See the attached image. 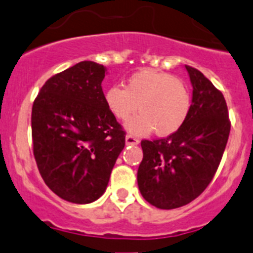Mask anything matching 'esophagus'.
Returning <instances> with one entry per match:
<instances>
[{
  "label": "esophagus",
  "mask_w": 253,
  "mask_h": 253,
  "mask_svg": "<svg viewBox=\"0 0 253 253\" xmlns=\"http://www.w3.org/2000/svg\"><path fill=\"white\" fill-rule=\"evenodd\" d=\"M140 142V140L137 137H135L133 135H127L126 136V145H137Z\"/></svg>",
  "instance_id": "34e87169"
}]
</instances>
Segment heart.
<instances>
[{"label": "heart", "mask_w": 253, "mask_h": 253, "mask_svg": "<svg viewBox=\"0 0 253 253\" xmlns=\"http://www.w3.org/2000/svg\"><path fill=\"white\" fill-rule=\"evenodd\" d=\"M104 100L121 122L129 120L139 107L141 113L127 124L135 135H148L154 129L159 136L172 135L183 126L191 111L187 85L173 75L151 69L131 75L125 87L107 89Z\"/></svg>", "instance_id": "heart-1"}]
</instances>
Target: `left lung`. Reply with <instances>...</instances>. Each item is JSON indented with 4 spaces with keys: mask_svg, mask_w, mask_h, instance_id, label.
<instances>
[{
    "mask_svg": "<svg viewBox=\"0 0 253 253\" xmlns=\"http://www.w3.org/2000/svg\"><path fill=\"white\" fill-rule=\"evenodd\" d=\"M192 83L187 121L172 135L142 140L139 190L149 204L175 209L199 197L212 181L227 146L230 121L227 102L203 72L186 65Z\"/></svg>",
    "mask_w": 253,
    "mask_h": 253,
    "instance_id": "left-lung-1",
    "label": "left lung"
}]
</instances>
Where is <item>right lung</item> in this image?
Masks as SVG:
<instances>
[{"mask_svg":"<svg viewBox=\"0 0 253 253\" xmlns=\"http://www.w3.org/2000/svg\"><path fill=\"white\" fill-rule=\"evenodd\" d=\"M105 67L83 61L45 81L33 103V154L61 199L89 204L107 188L126 132L105 104Z\"/></svg>","mask_w":253,"mask_h":253,"instance_id":"obj_1","label":"right lung"}]
</instances>
